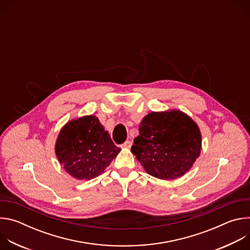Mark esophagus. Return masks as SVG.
I'll return each mask as SVG.
<instances>
[{
  "label": "esophagus",
  "instance_id": "34e87169",
  "mask_svg": "<svg viewBox=\"0 0 250 250\" xmlns=\"http://www.w3.org/2000/svg\"><path fill=\"white\" fill-rule=\"evenodd\" d=\"M132 145V142L130 140H126L125 142H124V144L122 145V147H125V148H130Z\"/></svg>",
  "mask_w": 250,
  "mask_h": 250
}]
</instances>
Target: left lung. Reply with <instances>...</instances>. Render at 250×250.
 I'll return each instance as SVG.
<instances>
[{"instance_id": "obj_1", "label": "left lung", "mask_w": 250, "mask_h": 250, "mask_svg": "<svg viewBox=\"0 0 250 250\" xmlns=\"http://www.w3.org/2000/svg\"><path fill=\"white\" fill-rule=\"evenodd\" d=\"M201 131L196 123L180 111L152 112L139 125L131 152L151 176L174 180L190 170L199 157Z\"/></svg>"}]
</instances>
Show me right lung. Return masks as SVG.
<instances>
[{
	"label": "right lung",
	"instance_id": "add662e5",
	"mask_svg": "<svg viewBox=\"0 0 250 250\" xmlns=\"http://www.w3.org/2000/svg\"><path fill=\"white\" fill-rule=\"evenodd\" d=\"M120 151L94 116L67 123L55 145L59 163L78 180H90L102 174Z\"/></svg>",
	"mask_w": 250,
	"mask_h": 250
}]
</instances>
